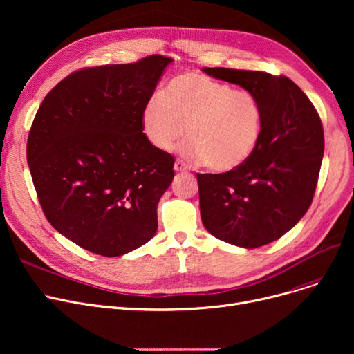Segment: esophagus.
Returning <instances> with one entry per match:
<instances>
[{"label": "esophagus", "mask_w": 354, "mask_h": 354, "mask_svg": "<svg viewBox=\"0 0 354 354\" xmlns=\"http://www.w3.org/2000/svg\"><path fill=\"white\" fill-rule=\"evenodd\" d=\"M174 169H175L176 172H185V171H188V166H187V163H185L183 160L178 159V160L175 162V167H174Z\"/></svg>", "instance_id": "1"}]
</instances>
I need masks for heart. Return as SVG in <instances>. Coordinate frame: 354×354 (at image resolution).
Here are the masks:
<instances>
[{"label":"heart","mask_w":354,"mask_h":354,"mask_svg":"<svg viewBox=\"0 0 354 354\" xmlns=\"http://www.w3.org/2000/svg\"><path fill=\"white\" fill-rule=\"evenodd\" d=\"M145 138L171 151L187 132L183 153L205 162L211 171L228 172L257 151L264 132V107L255 93L235 90L202 73H183L166 91H155L142 109Z\"/></svg>","instance_id":"obj_1"}]
</instances>
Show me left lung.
<instances>
[{"label": "left lung", "instance_id": "8db88e82", "mask_svg": "<svg viewBox=\"0 0 354 354\" xmlns=\"http://www.w3.org/2000/svg\"><path fill=\"white\" fill-rule=\"evenodd\" d=\"M258 96L264 132L254 155L225 174H196L202 224L221 241L258 248L288 232L311 205L324 153L322 120L286 76L203 67Z\"/></svg>", "mask_w": 354, "mask_h": 354}]
</instances>
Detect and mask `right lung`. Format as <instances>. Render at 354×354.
<instances>
[{
  "label": "right lung",
  "instance_id": "obj_1",
  "mask_svg": "<svg viewBox=\"0 0 354 354\" xmlns=\"http://www.w3.org/2000/svg\"><path fill=\"white\" fill-rule=\"evenodd\" d=\"M172 62L155 54L74 71L34 118L27 162L44 215L90 252L119 257L158 231L175 159L145 138L140 113Z\"/></svg>",
  "mask_w": 354,
  "mask_h": 354
}]
</instances>
